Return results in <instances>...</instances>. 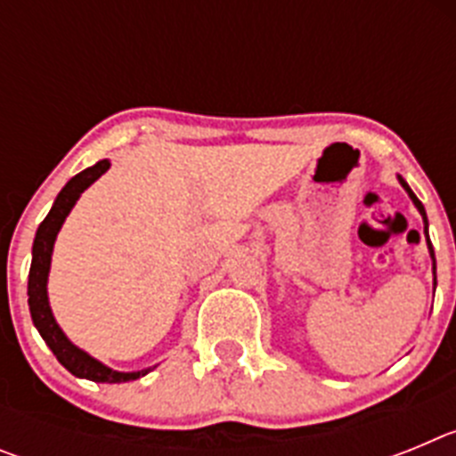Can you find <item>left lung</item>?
<instances>
[{"label":"left lung","instance_id":"8db88e82","mask_svg":"<svg viewBox=\"0 0 456 456\" xmlns=\"http://www.w3.org/2000/svg\"><path fill=\"white\" fill-rule=\"evenodd\" d=\"M400 183H402V187L406 189V191H409V196L411 199H413V203H416V208L420 209V215H422V219H425V232H427V216H425V208H422V203L420 200H418V196L413 191H411V187L409 184L404 183V180L400 178ZM427 241H429V235H427ZM429 253H432V260H434V276H436V257H434V248H432V241H429ZM434 281H436V278H434Z\"/></svg>","mask_w":456,"mask_h":456}]
</instances>
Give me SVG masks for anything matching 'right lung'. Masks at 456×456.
Segmentation results:
<instances>
[{
	"mask_svg": "<svg viewBox=\"0 0 456 456\" xmlns=\"http://www.w3.org/2000/svg\"><path fill=\"white\" fill-rule=\"evenodd\" d=\"M109 168V159H102L95 167L84 168L82 173H77L75 178L68 180L66 187L59 191L54 205H52L50 215L43 219V224L38 225L34 240V257H31V269H29V310L31 320H34L36 329L43 336V340L47 342V347L54 352L56 361L72 372L75 377L91 379V381H100V384H123V381H134V379L148 374V370H141V372H116V370L107 368L100 361L88 356L86 352L77 349L63 336V331L59 329V324L52 317L50 304H47V273H50V260H52V248H54L56 232L61 228V224L66 221L68 212L72 209V205L77 203L79 193L93 184L95 180L102 175Z\"/></svg>",
	"mask_w": 456,
	"mask_h": 456,
	"instance_id": "1",
	"label": "right lung"
}]
</instances>
